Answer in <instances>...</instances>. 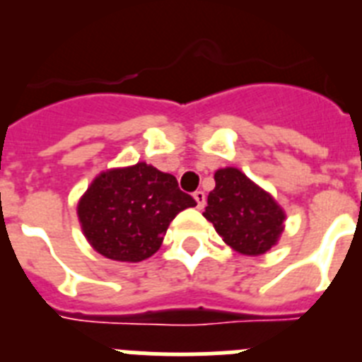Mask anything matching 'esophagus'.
<instances>
[{
  "instance_id": "obj_1",
  "label": "esophagus",
  "mask_w": 362,
  "mask_h": 362,
  "mask_svg": "<svg viewBox=\"0 0 362 362\" xmlns=\"http://www.w3.org/2000/svg\"><path fill=\"white\" fill-rule=\"evenodd\" d=\"M194 199H196V203H197V209H204V203H206V196H204L203 190L194 192Z\"/></svg>"
}]
</instances>
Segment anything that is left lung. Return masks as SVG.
I'll return each mask as SVG.
<instances>
[{"instance_id": "left-lung-1", "label": "left lung", "mask_w": 362, "mask_h": 362, "mask_svg": "<svg viewBox=\"0 0 362 362\" xmlns=\"http://www.w3.org/2000/svg\"><path fill=\"white\" fill-rule=\"evenodd\" d=\"M214 179L216 188L209 194L203 216L235 252L267 254L284 228L283 209L238 168H221Z\"/></svg>"}]
</instances>
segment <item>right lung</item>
<instances>
[{"label":"right lung","instance_id":"right-lung-1","mask_svg":"<svg viewBox=\"0 0 362 362\" xmlns=\"http://www.w3.org/2000/svg\"><path fill=\"white\" fill-rule=\"evenodd\" d=\"M196 206L172 174L137 163L99 174L78 204L83 233L112 261L139 263L159 250L168 225Z\"/></svg>","mask_w":362,"mask_h":362}]
</instances>
